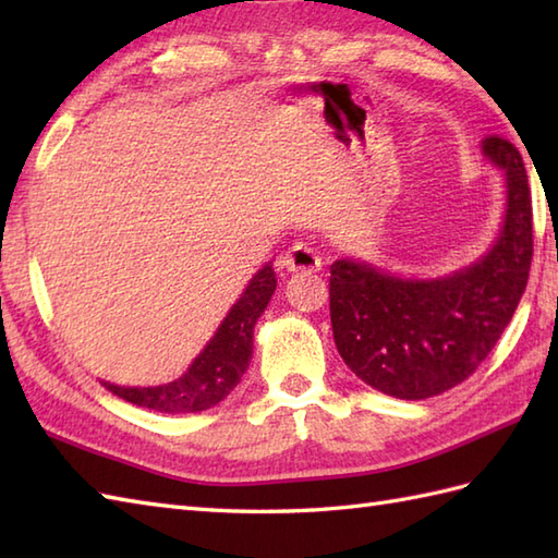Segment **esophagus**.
<instances>
[{
  "label": "esophagus",
  "instance_id": "obj_1",
  "mask_svg": "<svg viewBox=\"0 0 558 558\" xmlns=\"http://www.w3.org/2000/svg\"><path fill=\"white\" fill-rule=\"evenodd\" d=\"M278 266L290 270V272H298V270L312 272V270H322L324 264H322V256H318L310 244L298 242V244H292L288 252L280 256Z\"/></svg>",
  "mask_w": 558,
  "mask_h": 558
}]
</instances>
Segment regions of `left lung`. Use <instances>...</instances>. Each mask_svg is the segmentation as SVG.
Listing matches in <instances>:
<instances>
[{"label": "left lung", "instance_id": "left-lung-1", "mask_svg": "<svg viewBox=\"0 0 558 558\" xmlns=\"http://www.w3.org/2000/svg\"><path fill=\"white\" fill-rule=\"evenodd\" d=\"M484 153L506 172L499 240L477 264L436 280H402L360 260L330 266V324L340 357L386 396L424 400L465 381L499 342L532 264V198L523 158L506 138Z\"/></svg>", "mask_w": 558, "mask_h": 558}]
</instances>
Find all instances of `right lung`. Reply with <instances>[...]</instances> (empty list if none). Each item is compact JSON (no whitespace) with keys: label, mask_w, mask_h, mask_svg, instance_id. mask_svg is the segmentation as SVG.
<instances>
[{"label":"right lung","mask_w":558,"mask_h":558,"mask_svg":"<svg viewBox=\"0 0 558 558\" xmlns=\"http://www.w3.org/2000/svg\"><path fill=\"white\" fill-rule=\"evenodd\" d=\"M272 290H276V272L270 264H266L248 282L230 314L225 316L218 333L210 338L204 352L177 381L150 388H122L105 381L102 386L126 402L165 414L201 412L218 405L242 381L246 366L252 362L254 326L268 306Z\"/></svg>","instance_id":"obj_1"}]
</instances>
